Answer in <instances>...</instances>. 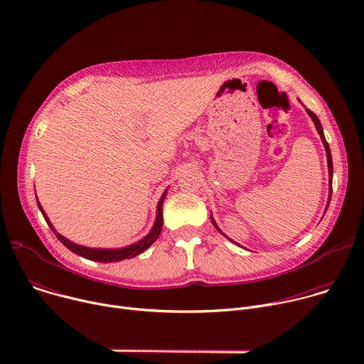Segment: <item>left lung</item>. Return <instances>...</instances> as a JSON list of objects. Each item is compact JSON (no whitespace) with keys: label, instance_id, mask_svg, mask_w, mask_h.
<instances>
[{"label":"left lung","instance_id":"left-lung-1","mask_svg":"<svg viewBox=\"0 0 364 364\" xmlns=\"http://www.w3.org/2000/svg\"><path fill=\"white\" fill-rule=\"evenodd\" d=\"M306 111V114L309 115V118L313 119V122H314V125H316V128H317V131H318V134H320V138H321V141H323V145H324V148H326V154H327V164H328V186H330V191H328V201H327V207H326V212H327V209H328V204H330V200H331V193H333V159H331V151H330V146H328V142H327V139H326V136H324V132H323V127H321V122H320V119L317 118V115L314 114V112H311L309 109H305ZM324 212V213H326ZM210 219H212V223L215 225V228L222 233V235H225L220 229H219V226L216 225V222H215V219H213V216H210ZM226 236V235H225ZM228 237V236H226ZM229 239V237H228ZM229 240H232V239H229ZM233 243H236L235 240H232ZM236 245H239V243H236Z\"/></svg>","mask_w":364,"mask_h":364}]
</instances>
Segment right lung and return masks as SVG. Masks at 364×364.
Returning a JSON list of instances; mask_svg holds the SVG:
<instances>
[{"mask_svg": "<svg viewBox=\"0 0 364 364\" xmlns=\"http://www.w3.org/2000/svg\"><path fill=\"white\" fill-rule=\"evenodd\" d=\"M168 190V188H167ZM167 190L164 191V194L161 196L160 201H159V205H157V218H155V222H154V226L152 229L149 230V233L146 236H144L141 240L129 245V246H125V247H119V249H97V247H87V246H82V245H77L69 239H66L65 236H62L60 233L56 232V229L53 228V225L50 223L46 212L43 210V207L36 196V200H37V205L38 209L44 218V220L47 222V225L50 226V229L53 230V233L56 235V237L69 249L72 250L73 253L85 257V259H89V261H95V262H102V264H109V262H119V261H124V259H129V257H134L136 255H139L141 252L146 250L155 240H157V237L160 236L161 233V229H163V203H164V198H166V194H167Z\"/></svg>", "mask_w": 364, "mask_h": 364, "instance_id": "add662e5", "label": "right lung"}]
</instances>
